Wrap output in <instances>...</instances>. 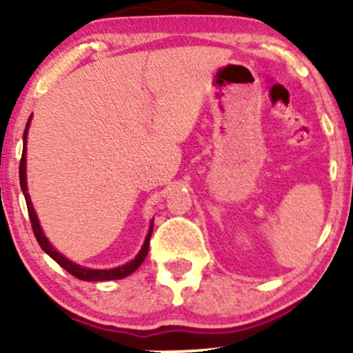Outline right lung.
I'll use <instances>...</instances> for the list:
<instances>
[{"mask_svg": "<svg viewBox=\"0 0 353 353\" xmlns=\"http://www.w3.org/2000/svg\"><path fill=\"white\" fill-rule=\"evenodd\" d=\"M30 123H31V117H30V119H28L26 129H24V134H23V156H21V161H19V184H21V190H23V194H24V199H26L28 214H30V221H31V228H33L34 237H36V241H38V244L41 245V249L48 255H50L52 261L58 262V264L63 267L64 270H68V272H70L71 275H74V277L79 279V281L99 282V281H116V279L128 277L129 274L134 272L137 267L143 264L145 255H148V252H149V241H151V234H152V222H151V228H149L148 236H145L144 245L141 247L139 254H137L131 262H128V264H124V265H121V267H116V269H104V270H101V269H88V267H81L79 264H74V262H71L70 259L64 257L63 254H59L58 250H56L54 247L50 244V241H48L46 236H44L41 225H39L38 216H36V212H34L33 204H31L30 194H28V182H26V136H28V128H30Z\"/></svg>", "mask_w": 353, "mask_h": 353, "instance_id": "right-lung-1", "label": "right lung"}]
</instances>
